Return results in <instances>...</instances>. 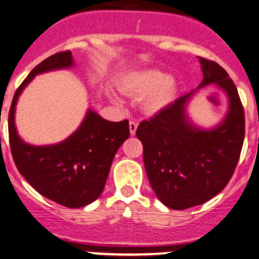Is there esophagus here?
Masks as SVG:
<instances>
[{
    "label": "esophagus",
    "mask_w": 259,
    "mask_h": 259,
    "mask_svg": "<svg viewBox=\"0 0 259 259\" xmlns=\"http://www.w3.org/2000/svg\"><path fill=\"white\" fill-rule=\"evenodd\" d=\"M137 127H138V122L135 121H130L129 122V130H130V134L134 135L135 132H137Z\"/></svg>",
    "instance_id": "1"
}]
</instances>
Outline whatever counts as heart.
Here are the masks:
<instances>
[{
  "label": "heart",
  "instance_id": "heart-1",
  "mask_svg": "<svg viewBox=\"0 0 259 259\" xmlns=\"http://www.w3.org/2000/svg\"><path fill=\"white\" fill-rule=\"evenodd\" d=\"M122 87L127 93L146 96L143 107L149 113L161 112L167 108L178 94L176 79L159 69H146L133 72L125 79ZM113 98L116 97L113 96Z\"/></svg>",
  "mask_w": 259,
  "mask_h": 259
}]
</instances>
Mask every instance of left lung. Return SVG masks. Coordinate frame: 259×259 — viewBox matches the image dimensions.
<instances>
[{
    "label": "left lung",
    "mask_w": 259,
    "mask_h": 259,
    "mask_svg": "<svg viewBox=\"0 0 259 259\" xmlns=\"http://www.w3.org/2000/svg\"><path fill=\"white\" fill-rule=\"evenodd\" d=\"M203 80L197 89L216 85L228 97V112L204 129L190 120L187 107L195 91L180 97L137 129L152 189L172 209L199 206L219 194L233 176L245 133L238 89L219 64L199 57Z\"/></svg>",
    "instance_id": "left-lung-1"
}]
</instances>
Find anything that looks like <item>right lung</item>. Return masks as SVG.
Wrapping results in <instances>:
<instances>
[{
	"instance_id": "right-lung-1",
	"label": "right lung",
	"mask_w": 259,
	"mask_h": 259,
	"mask_svg": "<svg viewBox=\"0 0 259 259\" xmlns=\"http://www.w3.org/2000/svg\"><path fill=\"white\" fill-rule=\"evenodd\" d=\"M72 66L71 52L65 51L52 55L31 70L13 98L9 138L16 167L31 187L59 204L80 208L103 192L113 157L129 138V121H108L89 108L78 129L65 141L50 146L25 143L15 126L19 97L35 75Z\"/></svg>"
}]
</instances>
